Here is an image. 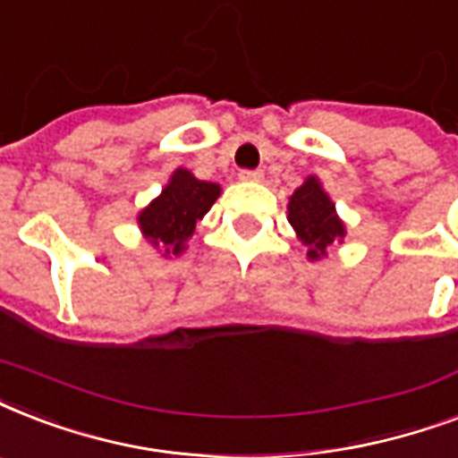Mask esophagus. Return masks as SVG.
<instances>
[{"mask_svg": "<svg viewBox=\"0 0 458 458\" xmlns=\"http://www.w3.org/2000/svg\"><path fill=\"white\" fill-rule=\"evenodd\" d=\"M264 178V171H250V168H244V171H240V180H261Z\"/></svg>", "mask_w": 458, "mask_h": 458, "instance_id": "obj_1", "label": "esophagus"}]
</instances>
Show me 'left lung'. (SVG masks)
<instances>
[{"instance_id":"1","label":"left lung","mask_w":458,"mask_h":458,"mask_svg":"<svg viewBox=\"0 0 458 458\" xmlns=\"http://www.w3.org/2000/svg\"><path fill=\"white\" fill-rule=\"evenodd\" d=\"M287 221L306 247V257L316 261L327 257V250L344 237V223L335 214V204L318 182L316 175H309L304 185L294 190L287 204Z\"/></svg>"}]
</instances>
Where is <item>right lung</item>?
Segmentation results:
<instances>
[{"label": "right lung", "mask_w": 458, "mask_h": 458, "mask_svg": "<svg viewBox=\"0 0 458 458\" xmlns=\"http://www.w3.org/2000/svg\"><path fill=\"white\" fill-rule=\"evenodd\" d=\"M218 194L221 185L194 178L187 168H178L157 199L140 211V230L154 247L164 250V257H178Z\"/></svg>", "instance_id": "1"}]
</instances>
